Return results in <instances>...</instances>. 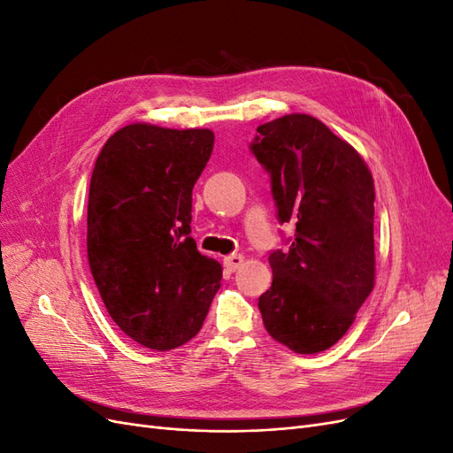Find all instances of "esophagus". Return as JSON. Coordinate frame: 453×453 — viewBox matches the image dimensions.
<instances>
[{
    "label": "esophagus",
    "mask_w": 453,
    "mask_h": 453,
    "mask_svg": "<svg viewBox=\"0 0 453 453\" xmlns=\"http://www.w3.org/2000/svg\"><path fill=\"white\" fill-rule=\"evenodd\" d=\"M223 265L228 272H236L243 265V257L242 255H228V257H225Z\"/></svg>",
    "instance_id": "34e87169"
}]
</instances>
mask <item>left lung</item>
Instances as JSON below:
<instances>
[{"label":"left lung","instance_id":"1","mask_svg":"<svg viewBox=\"0 0 453 453\" xmlns=\"http://www.w3.org/2000/svg\"><path fill=\"white\" fill-rule=\"evenodd\" d=\"M253 155L272 180L289 251H273L258 310L268 334L295 353L325 351L348 333L374 289V180L366 162L321 120L285 115L257 128Z\"/></svg>","mask_w":453,"mask_h":453}]
</instances>
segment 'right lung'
Here are the masks:
<instances>
[{
  "instance_id": "right-lung-1",
  "label": "right lung",
  "mask_w": 453,
  "mask_h": 453,
  "mask_svg": "<svg viewBox=\"0 0 453 453\" xmlns=\"http://www.w3.org/2000/svg\"><path fill=\"white\" fill-rule=\"evenodd\" d=\"M208 128L134 122L96 158L87 251L104 304L134 342L168 351L195 338L223 268L190 238L193 187L208 164Z\"/></svg>"
}]
</instances>
